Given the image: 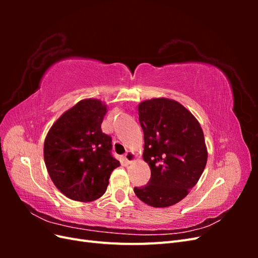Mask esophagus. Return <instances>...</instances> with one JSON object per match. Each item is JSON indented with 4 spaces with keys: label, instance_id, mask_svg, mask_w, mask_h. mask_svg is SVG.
I'll return each instance as SVG.
<instances>
[{
    "label": "esophagus",
    "instance_id": "obj_1",
    "mask_svg": "<svg viewBox=\"0 0 258 258\" xmlns=\"http://www.w3.org/2000/svg\"><path fill=\"white\" fill-rule=\"evenodd\" d=\"M123 158H124V160H126V162H128V163H130V162H132L135 160V154L132 153V152H127L126 154H124V156H123Z\"/></svg>",
    "mask_w": 258,
    "mask_h": 258
}]
</instances>
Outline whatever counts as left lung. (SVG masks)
<instances>
[{"instance_id":"8db88e82","label":"left lung","mask_w":258,"mask_h":258,"mask_svg":"<svg viewBox=\"0 0 258 258\" xmlns=\"http://www.w3.org/2000/svg\"><path fill=\"white\" fill-rule=\"evenodd\" d=\"M139 120L151 178L146 185L135 187V194L154 208L175 205L197 184L206 168L204 131L188 110L166 98L140 103Z\"/></svg>"}]
</instances>
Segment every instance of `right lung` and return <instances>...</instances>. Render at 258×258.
<instances>
[{
  "mask_svg": "<svg viewBox=\"0 0 258 258\" xmlns=\"http://www.w3.org/2000/svg\"><path fill=\"white\" fill-rule=\"evenodd\" d=\"M105 113L100 100H82L62 114L46 136V168L57 188L72 200L100 198L113 170L119 167L112 155L111 136L101 130Z\"/></svg>",
  "mask_w": 258,
  "mask_h": 258,
  "instance_id": "obj_1",
  "label": "right lung"
}]
</instances>
